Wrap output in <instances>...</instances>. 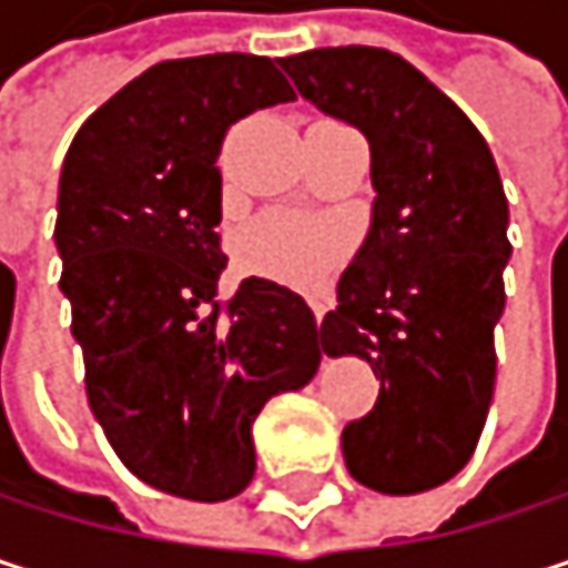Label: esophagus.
<instances>
[{"label":"esophagus","mask_w":568,"mask_h":568,"mask_svg":"<svg viewBox=\"0 0 568 568\" xmlns=\"http://www.w3.org/2000/svg\"><path fill=\"white\" fill-rule=\"evenodd\" d=\"M312 312H315V322L322 325V318H325V305H322L318 298H312Z\"/></svg>","instance_id":"1"}]
</instances>
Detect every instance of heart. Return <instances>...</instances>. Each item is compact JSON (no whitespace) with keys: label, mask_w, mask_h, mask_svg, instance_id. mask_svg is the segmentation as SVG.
Returning <instances> with one entry per match:
<instances>
[{"label":"heart","mask_w":568,"mask_h":568,"mask_svg":"<svg viewBox=\"0 0 568 568\" xmlns=\"http://www.w3.org/2000/svg\"><path fill=\"white\" fill-rule=\"evenodd\" d=\"M348 253V230L338 220L270 210L236 236L243 270L292 285H318Z\"/></svg>","instance_id":"heart-1"}]
</instances>
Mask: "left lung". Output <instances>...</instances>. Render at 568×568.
I'll return each mask as SVG.
<instances>
[{
    "label": "left lung",
    "mask_w": 568,
    "mask_h": 568,
    "mask_svg": "<svg viewBox=\"0 0 568 568\" xmlns=\"http://www.w3.org/2000/svg\"><path fill=\"white\" fill-rule=\"evenodd\" d=\"M302 98L372 144L375 216L322 348L358 355L382 392L342 430L348 474L407 497L447 484L477 450L497 385L507 305V193L484 134L410 61L342 45L280 58Z\"/></svg>",
    "instance_id": "1"
}]
</instances>
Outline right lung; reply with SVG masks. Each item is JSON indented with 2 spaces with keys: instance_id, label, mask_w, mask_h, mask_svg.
<instances>
[{
  "instance_id": "right-lung-1",
  "label": "right lung",
  "mask_w": 568,
  "mask_h": 568,
  "mask_svg": "<svg viewBox=\"0 0 568 568\" xmlns=\"http://www.w3.org/2000/svg\"><path fill=\"white\" fill-rule=\"evenodd\" d=\"M292 98L266 55L171 58L108 98L64 158L58 285L88 404L121 464L171 497L243 494L256 414L322 362L292 288L253 276L220 298L216 158L240 118Z\"/></svg>"
}]
</instances>
